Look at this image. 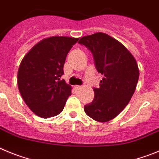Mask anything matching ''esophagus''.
<instances>
[{
  "mask_svg": "<svg viewBox=\"0 0 159 159\" xmlns=\"http://www.w3.org/2000/svg\"><path fill=\"white\" fill-rule=\"evenodd\" d=\"M74 88L78 90V89H81V85H75V86H74Z\"/></svg>",
  "mask_w": 159,
  "mask_h": 159,
  "instance_id": "esophagus-1",
  "label": "esophagus"
}]
</instances>
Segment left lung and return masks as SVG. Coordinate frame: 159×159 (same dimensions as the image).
<instances>
[{
  "mask_svg": "<svg viewBox=\"0 0 159 159\" xmlns=\"http://www.w3.org/2000/svg\"><path fill=\"white\" fill-rule=\"evenodd\" d=\"M78 43L92 52L96 69L104 76L100 88H93L94 99L85 105V112L98 122L111 120L135 93L139 76L136 60L122 43L102 32L82 37Z\"/></svg>",
  "mask_w": 159,
  "mask_h": 159,
  "instance_id": "1",
  "label": "left lung"
}]
</instances>
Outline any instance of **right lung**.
<instances>
[{
    "label": "right lung",
    "instance_id": "right-lung-1",
    "mask_svg": "<svg viewBox=\"0 0 159 159\" xmlns=\"http://www.w3.org/2000/svg\"><path fill=\"white\" fill-rule=\"evenodd\" d=\"M78 38L52 36L35 44L24 57L17 74L23 100L35 115L50 118L63 110L71 86L65 80L66 58Z\"/></svg>",
    "mask_w": 159,
    "mask_h": 159
}]
</instances>
